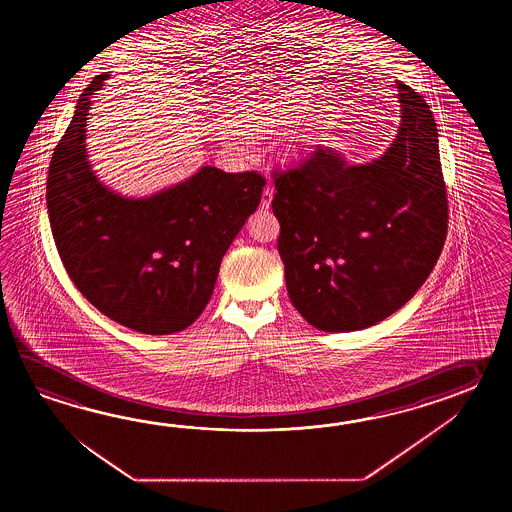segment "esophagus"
Wrapping results in <instances>:
<instances>
[{
	"instance_id": "34e87169",
	"label": "esophagus",
	"mask_w": 512,
	"mask_h": 512,
	"mask_svg": "<svg viewBox=\"0 0 512 512\" xmlns=\"http://www.w3.org/2000/svg\"><path fill=\"white\" fill-rule=\"evenodd\" d=\"M272 196H274V188H272L271 185L265 186V190H263V197H261V210H269V208H271Z\"/></svg>"
}]
</instances>
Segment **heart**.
I'll return each mask as SVG.
<instances>
[{
  "label": "heart",
  "instance_id": "b5f03b06",
  "mask_svg": "<svg viewBox=\"0 0 512 512\" xmlns=\"http://www.w3.org/2000/svg\"><path fill=\"white\" fill-rule=\"evenodd\" d=\"M318 95L315 87L298 86L287 89L282 95L271 98H251L232 102L223 111V124L235 131L218 128V139L236 152L247 150V137L258 139L274 128H282L302 119L311 109V100ZM331 122V111L316 109L311 124L302 131H296L287 141V150L293 159H305L322 141L327 124Z\"/></svg>",
  "mask_w": 512,
  "mask_h": 512
}]
</instances>
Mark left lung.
Masks as SVG:
<instances>
[{
    "instance_id": "1",
    "label": "left lung",
    "mask_w": 512,
    "mask_h": 512,
    "mask_svg": "<svg viewBox=\"0 0 512 512\" xmlns=\"http://www.w3.org/2000/svg\"><path fill=\"white\" fill-rule=\"evenodd\" d=\"M401 124L381 157L349 164L320 148L276 179L272 212L287 293L320 331L379 324L425 283L446 238L448 208L434 115L397 82Z\"/></svg>"
}]
</instances>
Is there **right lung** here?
Wrapping results in <instances>:
<instances>
[{
    "mask_svg": "<svg viewBox=\"0 0 512 512\" xmlns=\"http://www.w3.org/2000/svg\"><path fill=\"white\" fill-rule=\"evenodd\" d=\"M108 78L84 89L53 153L51 230L67 274L100 313L144 335H172L207 307L221 260L260 205L265 181L201 166L152 196L111 190L86 146L89 109Z\"/></svg>",
    "mask_w": 512,
    "mask_h": 512,
    "instance_id": "obj_1",
    "label": "right lung"
}]
</instances>
